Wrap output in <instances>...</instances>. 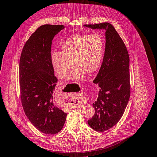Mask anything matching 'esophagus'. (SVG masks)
Segmentation results:
<instances>
[{
  "mask_svg": "<svg viewBox=\"0 0 157 157\" xmlns=\"http://www.w3.org/2000/svg\"><path fill=\"white\" fill-rule=\"evenodd\" d=\"M76 99H77V100H78V98H76ZM79 101H78V104H75V107H79Z\"/></svg>",
  "mask_w": 157,
  "mask_h": 157,
  "instance_id": "1",
  "label": "esophagus"
}]
</instances>
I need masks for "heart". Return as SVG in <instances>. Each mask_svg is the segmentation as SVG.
<instances>
[{
    "instance_id": "heart-1",
    "label": "heart",
    "mask_w": 157,
    "mask_h": 157,
    "mask_svg": "<svg viewBox=\"0 0 157 157\" xmlns=\"http://www.w3.org/2000/svg\"><path fill=\"white\" fill-rule=\"evenodd\" d=\"M104 54V42L98 34H76L71 36L61 46L60 52L51 54V63L58 77L68 80H81L87 73L93 74L101 65Z\"/></svg>"
}]
</instances>
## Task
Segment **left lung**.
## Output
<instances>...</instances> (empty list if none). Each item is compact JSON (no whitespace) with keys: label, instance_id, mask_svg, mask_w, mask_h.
<instances>
[{"label":"left lung","instance_id":"1","mask_svg":"<svg viewBox=\"0 0 157 157\" xmlns=\"http://www.w3.org/2000/svg\"><path fill=\"white\" fill-rule=\"evenodd\" d=\"M83 26L105 31L103 62L93 82L100 90L97 100L93 103L95 114L87 121L93 129L103 132L118 123L129 100V56L121 38L110 23Z\"/></svg>","mask_w":157,"mask_h":157}]
</instances>
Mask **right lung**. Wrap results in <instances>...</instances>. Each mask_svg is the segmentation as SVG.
I'll use <instances>...</instances> for the list:
<instances>
[{"mask_svg": "<svg viewBox=\"0 0 157 157\" xmlns=\"http://www.w3.org/2000/svg\"><path fill=\"white\" fill-rule=\"evenodd\" d=\"M63 25H44L31 35L20 59V90L24 111L40 132L54 135L62 130L67 114L54 105L58 79L51 63V47Z\"/></svg>", "mask_w": 157, "mask_h": 157, "instance_id": "1", "label": "right lung"}]
</instances>
